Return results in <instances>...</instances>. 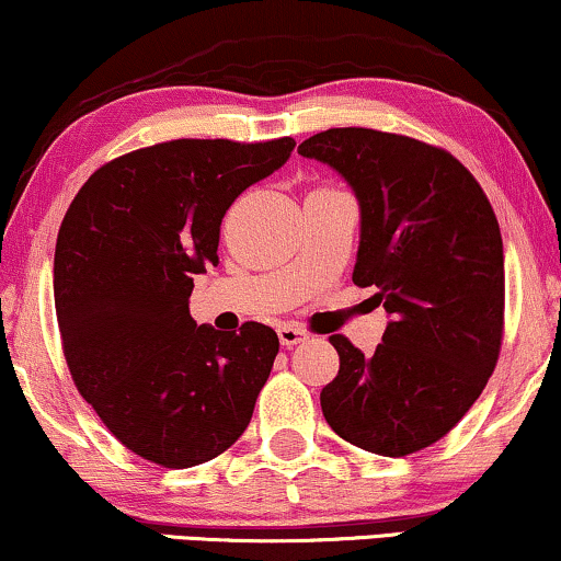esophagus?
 <instances>
[{"label":"esophagus","instance_id":"34e87169","mask_svg":"<svg viewBox=\"0 0 561 561\" xmlns=\"http://www.w3.org/2000/svg\"><path fill=\"white\" fill-rule=\"evenodd\" d=\"M279 342L285 344V346H295V344H300V342H305V339H308V331L305 329H300V325H295V323H285V325H279Z\"/></svg>","mask_w":561,"mask_h":561}]
</instances>
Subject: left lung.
Wrapping results in <instances>:
<instances>
[{
    "instance_id": "left-lung-1",
    "label": "left lung",
    "mask_w": 561,
    "mask_h": 561,
    "mask_svg": "<svg viewBox=\"0 0 561 561\" xmlns=\"http://www.w3.org/2000/svg\"><path fill=\"white\" fill-rule=\"evenodd\" d=\"M297 152L346 181L359 204L352 282L378 287L391 321L373 354L342 333L321 391L329 427L378 456L448 435L500 357L505 253L492 204L450 152L375 129H329Z\"/></svg>"
}]
</instances>
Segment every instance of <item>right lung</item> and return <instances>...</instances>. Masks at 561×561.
Masks as SVG:
<instances>
[{
    "instance_id": "obj_1",
    "label": "right lung",
    "mask_w": 561,
    "mask_h": 561,
    "mask_svg": "<svg viewBox=\"0 0 561 561\" xmlns=\"http://www.w3.org/2000/svg\"><path fill=\"white\" fill-rule=\"evenodd\" d=\"M295 150L175 139L90 175L64 215L54 302L69 373L105 427L137 456L188 469L243 435L279 339L248 321L238 333L188 313L194 274L217 264L219 225L248 186Z\"/></svg>"
}]
</instances>
